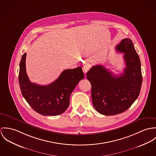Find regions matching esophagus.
Listing matches in <instances>:
<instances>
[{
	"label": "esophagus",
	"mask_w": 156,
	"mask_h": 156,
	"mask_svg": "<svg viewBox=\"0 0 156 156\" xmlns=\"http://www.w3.org/2000/svg\"><path fill=\"white\" fill-rule=\"evenodd\" d=\"M89 69H90V66L88 65H85L83 67V70L84 73H87L88 72V70H89Z\"/></svg>",
	"instance_id": "obj_1"
}]
</instances>
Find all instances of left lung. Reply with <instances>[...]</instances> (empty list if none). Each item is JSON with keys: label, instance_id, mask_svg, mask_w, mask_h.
<instances>
[{"label": "left lung", "instance_id": "obj_1", "mask_svg": "<svg viewBox=\"0 0 156 156\" xmlns=\"http://www.w3.org/2000/svg\"><path fill=\"white\" fill-rule=\"evenodd\" d=\"M115 50L124 53L126 68L115 76L102 65L93 66L87 73L91 85V99L95 109L105 115L126 111L138 98L142 82L140 61L132 41L122 39Z\"/></svg>", "mask_w": 156, "mask_h": 156}]
</instances>
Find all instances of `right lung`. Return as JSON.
Listing matches in <instances>:
<instances>
[{"instance_id":"right-lung-1","label":"right lung","mask_w":156,"mask_h":156,"mask_svg":"<svg viewBox=\"0 0 156 156\" xmlns=\"http://www.w3.org/2000/svg\"><path fill=\"white\" fill-rule=\"evenodd\" d=\"M25 52L20 63L18 81L21 94L36 112L42 115H58L69 105L71 93L84 78L81 67L64 70L59 77L47 86L31 83L26 73Z\"/></svg>"}]
</instances>
